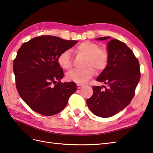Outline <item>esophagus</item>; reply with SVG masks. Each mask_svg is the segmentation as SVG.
Here are the masks:
<instances>
[{
	"label": "esophagus",
	"mask_w": 153,
	"mask_h": 153,
	"mask_svg": "<svg viewBox=\"0 0 153 153\" xmlns=\"http://www.w3.org/2000/svg\"><path fill=\"white\" fill-rule=\"evenodd\" d=\"M83 86V85H81V84H77V88H80L81 87Z\"/></svg>",
	"instance_id": "obj_1"
}]
</instances>
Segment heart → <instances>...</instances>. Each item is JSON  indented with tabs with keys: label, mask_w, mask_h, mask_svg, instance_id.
<instances>
[{
	"label": "heart",
	"mask_w": 153,
	"mask_h": 153,
	"mask_svg": "<svg viewBox=\"0 0 153 153\" xmlns=\"http://www.w3.org/2000/svg\"><path fill=\"white\" fill-rule=\"evenodd\" d=\"M74 51L77 54L85 56L83 69H74L67 74L68 81L78 84H83L89 80L95 74V70L101 72L107 67L109 62V53L105 48H100L95 42L84 41L76 46ZM59 65L65 70L72 67L71 52L68 49L63 51L58 56Z\"/></svg>",
	"instance_id": "obj_1"
}]
</instances>
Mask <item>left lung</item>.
Listing matches in <instances>:
<instances>
[{"mask_svg": "<svg viewBox=\"0 0 153 153\" xmlns=\"http://www.w3.org/2000/svg\"><path fill=\"white\" fill-rule=\"evenodd\" d=\"M110 37H102L105 40ZM109 62L97 79L108 85V87L93 86V94L87 100V104L94 115L107 118L125 109L135 95L141 77L140 63L133 51L117 39L108 44Z\"/></svg>", "mask_w": 153, "mask_h": 153, "instance_id": "1", "label": "left lung"}]
</instances>
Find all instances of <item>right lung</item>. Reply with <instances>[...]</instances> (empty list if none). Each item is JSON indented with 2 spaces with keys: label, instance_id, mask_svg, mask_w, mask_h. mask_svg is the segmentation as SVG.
<instances>
[{
  "label": "right lung",
  "instance_id": "1",
  "mask_svg": "<svg viewBox=\"0 0 153 153\" xmlns=\"http://www.w3.org/2000/svg\"><path fill=\"white\" fill-rule=\"evenodd\" d=\"M48 35L35 37L21 46L13 60L17 92L32 109L45 116L55 115L66 107L77 87L62 83L58 62L60 53L77 43Z\"/></svg>",
  "mask_w": 153,
  "mask_h": 153
}]
</instances>
